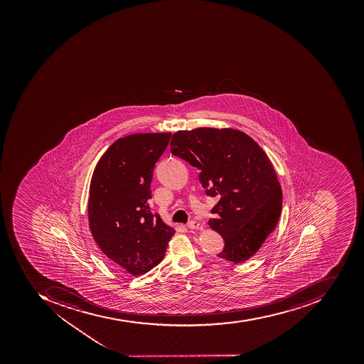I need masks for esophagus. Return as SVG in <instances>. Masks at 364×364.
I'll return each mask as SVG.
<instances>
[{
  "mask_svg": "<svg viewBox=\"0 0 364 364\" xmlns=\"http://www.w3.org/2000/svg\"><path fill=\"white\" fill-rule=\"evenodd\" d=\"M187 227L191 228V230H201L204 228L203 224H200L199 222H196V220H191V222L187 224Z\"/></svg>",
  "mask_w": 364,
  "mask_h": 364,
  "instance_id": "obj_1",
  "label": "esophagus"
}]
</instances>
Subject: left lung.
I'll use <instances>...</instances> for the list:
<instances>
[{
    "mask_svg": "<svg viewBox=\"0 0 364 364\" xmlns=\"http://www.w3.org/2000/svg\"><path fill=\"white\" fill-rule=\"evenodd\" d=\"M171 151L198 168L213 207V230L222 235L220 258L235 264L253 257L279 223L281 185L259 144L240 130L201 127L173 134Z\"/></svg>",
    "mask_w": 364,
    "mask_h": 364,
    "instance_id": "8db88e82",
    "label": "left lung"
}]
</instances>
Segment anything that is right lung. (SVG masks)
Wrapping results in <instances>:
<instances>
[{
	"mask_svg": "<svg viewBox=\"0 0 364 364\" xmlns=\"http://www.w3.org/2000/svg\"><path fill=\"white\" fill-rule=\"evenodd\" d=\"M171 137V132H160L116 140L99 159L91 178V234L111 265L134 276L163 261L175 234L148 204L155 164Z\"/></svg>",
	"mask_w": 364,
	"mask_h": 364,
	"instance_id": "obj_1",
	"label": "right lung"
}]
</instances>
